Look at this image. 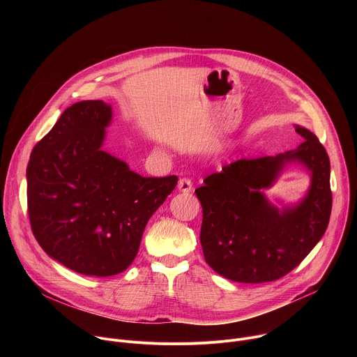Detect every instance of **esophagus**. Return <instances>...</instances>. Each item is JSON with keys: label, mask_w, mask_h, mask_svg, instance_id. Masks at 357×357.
Here are the masks:
<instances>
[{"label": "esophagus", "mask_w": 357, "mask_h": 357, "mask_svg": "<svg viewBox=\"0 0 357 357\" xmlns=\"http://www.w3.org/2000/svg\"><path fill=\"white\" fill-rule=\"evenodd\" d=\"M178 190H179V192H183V193H189V192L192 190V182H190V179H188V178L179 179V182H178Z\"/></svg>", "instance_id": "obj_1"}]
</instances>
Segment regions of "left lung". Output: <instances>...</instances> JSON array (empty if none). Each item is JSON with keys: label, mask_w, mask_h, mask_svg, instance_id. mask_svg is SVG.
<instances>
[{"label": "left lung", "mask_w": 357, "mask_h": 357, "mask_svg": "<svg viewBox=\"0 0 357 357\" xmlns=\"http://www.w3.org/2000/svg\"><path fill=\"white\" fill-rule=\"evenodd\" d=\"M295 149L274 157L240 160L212 174L195 190L203 220L200 244L206 263L236 282H268L294 270L326 231L331 211V162L308 128ZM291 163L310 172L309 190L296 202H269L271 188Z\"/></svg>", "instance_id": "obj_1"}]
</instances>
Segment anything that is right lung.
I'll return each mask as SVG.
<instances>
[{"mask_svg":"<svg viewBox=\"0 0 357 357\" xmlns=\"http://www.w3.org/2000/svg\"><path fill=\"white\" fill-rule=\"evenodd\" d=\"M113 107L66 109L32 149L26 168L31 227L50 259L83 275L110 277L134 261L144 229L178 178H144L103 149Z\"/></svg>","mask_w":357,"mask_h":357,"instance_id":"right-lung-1","label":"right lung"}]
</instances>
